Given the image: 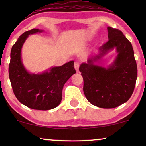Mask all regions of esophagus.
<instances>
[{"label":"esophagus","mask_w":146,"mask_h":146,"mask_svg":"<svg viewBox=\"0 0 146 146\" xmlns=\"http://www.w3.org/2000/svg\"><path fill=\"white\" fill-rule=\"evenodd\" d=\"M74 68L76 70L77 72H78V69H79V63L78 62H75L74 64Z\"/></svg>","instance_id":"34e87169"}]
</instances>
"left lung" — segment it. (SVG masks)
Segmentation results:
<instances>
[{"mask_svg": "<svg viewBox=\"0 0 146 146\" xmlns=\"http://www.w3.org/2000/svg\"><path fill=\"white\" fill-rule=\"evenodd\" d=\"M108 40L98 53L81 64L83 90L89 102L102 108H113L126 102L132 95L137 76L132 45L122 32L108 27ZM114 48L118 55L108 67L98 65L101 58Z\"/></svg>", "mask_w": 146, "mask_h": 146, "instance_id": "8db88e82", "label": "left lung"}]
</instances>
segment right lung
Instances as JSON below:
<instances>
[{"label":"right lung","instance_id":"right-lung-1","mask_svg":"<svg viewBox=\"0 0 146 146\" xmlns=\"http://www.w3.org/2000/svg\"><path fill=\"white\" fill-rule=\"evenodd\" d=\"M42 32L33 29L20 36L12 47L9 74L14 94L20 102L33 110H49L61 102L64 85L76 70L72 60L40 74L27 70L22 62V47L29 35Z\"/></svg>","mask_w":146,"mask_h":146}]
</instances>
